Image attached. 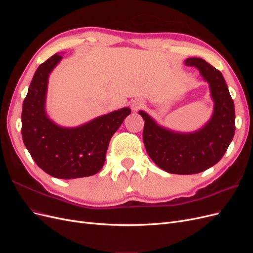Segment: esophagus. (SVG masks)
Returning a JSON list of instances; mask_svg holds the SVG:
<instances>
[{"instance_id":"esophagus-1","label":"esophagus","mask_w":253,"mask_h":253,"mask_svg":"<svg viewBox=\"0 0 253 253\" xmlns=\"http://www.w3.org/2000/svg\"><path fill=\"white\" fill-rule=\"evenodd\" d=\"M141 105H142L141 101H139V100H134V101L132 102V110H133V111H138V110L141 108Z\"/></svg>"}]
</instances>
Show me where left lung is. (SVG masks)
<instances>
[{"label":"left lung","mask_w":253,"mask_h":253,"mask_svg":"<svg viewBox=\"0 0 253 253\" xmlns=\"http://www.w3.org/2000/svg\"><path fill=\"white\" fill-rule=\"evenodd\" d=\"M188 66L200 70L210 84L214 102L211 120L192 134L174 133L159 126L148 114L144 120L143 143L149 156L159 168L172 174L201 173L224 156L235 132L234 103L221 73L201 58H189Z\"/></svg>","instance_id":"left-lung-1"}]
</instances>
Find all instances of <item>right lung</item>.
Masks as SVG:
<instances>
[{
  "mask_svg": "<svg viewBox=\"0 0 253 253\" xmlns=\"http://www.w3.org/2000/svg\"><path fill=\"white\" fill-rule=\"evenodd\" d=\"M62 56H51L36 71L22 109V138L35 163L53 177L73 179L101 170L112 136L127 115L128 108L115 111L88 124L64 128L45 114L48 75Z\"/></svg>",
  "mask_w": 253,
  "mask_h": 253,
  "instance_id": "add662e5",
  "label": "right lung"
}]
</instances>
